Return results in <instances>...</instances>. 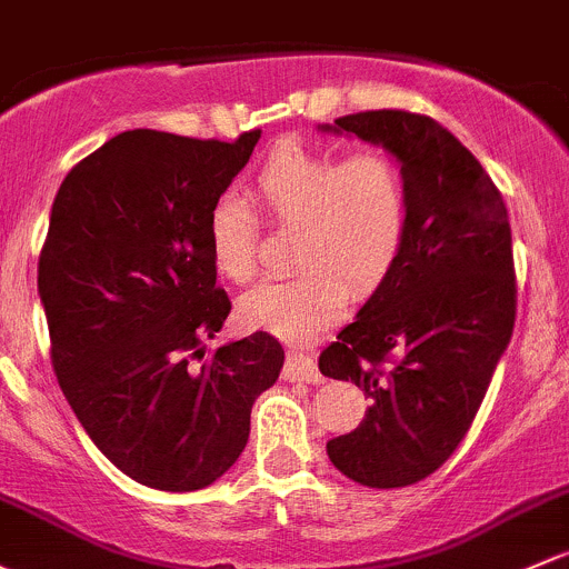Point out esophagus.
<instances>
[{
	"label": "esophagus",
	"mask_w": 569,
	"mask_h": 569,
	"mask_svg": "<svg viewBox=\"0 0 569 569\" xmlns=\"http://www.w3.org/2000/svg\"><path fill=\"white\" fill-rule=\"evenodd\" d=\"M283 379L286 381H305V385H321V381H325V376L319 373V365H316L313 357L300 355V351H291V355L286 357Z\"/></svg>",
	"instance_id": "esophagus-1"
}]
</instances>
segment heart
<instances>
[{"instance_id": "1", "label": "heart", "mask_w": 569, "mask_h": 569, "mask_svg": "<svg viewBox=\"0 0 569 569\" xmlns=\"http://www.w3.org/2000/svg\"><path fill=\"white\" fill-rule=\"evenodd\" d=\"M253 199L278 226L295 229L291 278L267 280L239 297L248 330L308 340L327 330L349 302L351 287L373 289L398 259L409 226V184L385 149L351 154L289 143L269 154L253 179ZM209 253L231 283L256 274L259 229L242 199L223 196L209 212Z\"/></svg>"}]
</instances>
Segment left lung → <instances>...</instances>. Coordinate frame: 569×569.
I'll return each mask as SVG.
<instances>
[{"label": "left lung", "mask_w": 569, "mask_h": 569, "mask_svg": "<svg viewBox=\"0 0 569 569\" xmlns=\"http://www.w3.org/2000/svg\"><path fill=\"white\" fill-rule=\"evenodd\" d=\"M321 130L385 147L409 184L398 259L319 357L321 373L370 398L327 456L360 486H415L458 450L512 338L510 218L480 160L436 119L381 109Z\"/></svg>", "instance_id": "1"}]
</instances>
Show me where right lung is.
Segmentation results:
<instances>
[{
    "label": "right lung",
    "mask_w": 569,
    "mask_h": 569,
    "mask_svg": "<svg viewBox=\"0 0 569 569\" xmlns=\"http://www.w3.org/2000/svg\"><path fill=\"white\" fill-rule=\"evenodd\" d=\"M259 139L124 130L53 199L38 261L53 373L98 450L147 488L182 493L223 477L283 368L269 332L204 360L231 310L214 286L209 212Z\"/></svg>",
    "instance_id": "obj_1"
}]
</instances>
